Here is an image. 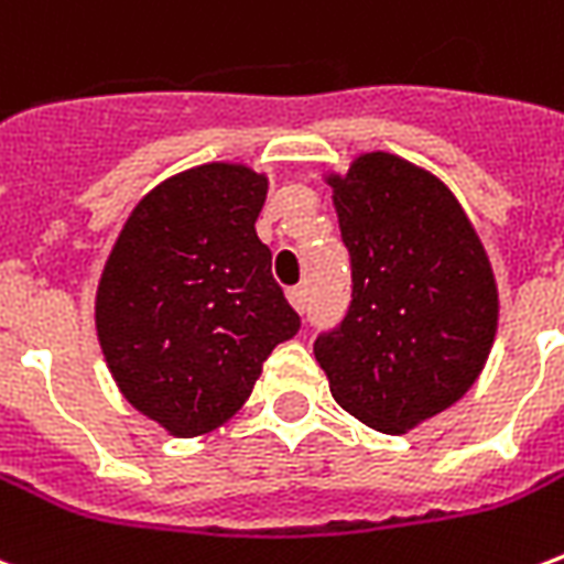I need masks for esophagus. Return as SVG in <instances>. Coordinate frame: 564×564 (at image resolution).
I'll return each mask as SVG.
<instances>
[{
	"label": "esophagus",
	"mask_w": 564,
	"mask_h": 564,
	"mask_svg": "<svg viewBox=\"0 0 564 564\" xmlns=\"http://www.w3.org/2000/svg\"><path fill=\"white\" fill-rule=\"evenodd\" d=\"M286 299H290V304L295 311L304 313V307H307V292H304V286H292V290L286 292Z\"/></svg>",
	"instance_id": "obj_1"
}]
</instances>
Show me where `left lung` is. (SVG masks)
I'll return each instance as SVG.
<instances>
[{"label": "left lung", "instance_id": "obj_1", "mask_svg": "<svg viewBox=\"0 0 564 564\" xmlns=\"http://www.w3.org/2000/svg\"><path fill=\"white\" fill-rule=\"evenodd\" d=\"M351 257V304L313 343L330 397L360 423L405 435L473 387L497 334V281L449 188L393 153L330 174Z\"/></svg>", "mask_w": 564, "mask_h": 564}]
</instances>
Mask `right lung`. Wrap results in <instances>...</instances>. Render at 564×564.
<instances>
[{
	"instance_id": "obj_1",
	"label": "right lung",
	"mask_w": 564,
	"mask_h": 564,
	"mask_svg": "<svg viewBox=\"0 0 564 564\" xmlns=\"http://www.w3.org/2000/svg\"><path fill=\"white\" fill-rule=\"evenodd\" d=\"M269 180L209 162L139 200L97 286V337L120 393L174 437L245 405L263 360L301 319L253 221Z\"/></svg>"
}]
</instances>
